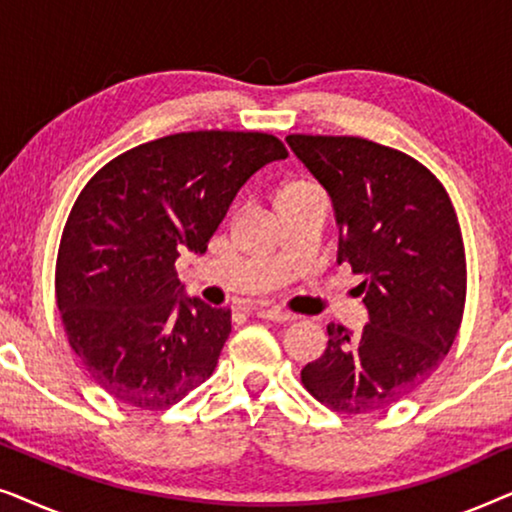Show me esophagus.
Here are the masks:
<instances>
[{
	"mask_svg": "<svg viewBox=\"0 0 512 512\" xmlns=\"http://www.w3.org/2000/svg\"><path fill=\"white\" fill-rule=\"evenodd\" d=\"M256 317L268 319V321H277V324H289V321L296 319L291 312H284V310H279V307H270V305L256 307Z\"/></svg>",
	"mask_w": 512,
	"mask_h": 512,
	"instance_id": "obj_1",
	"label": "esophagus"
}]
</instances>
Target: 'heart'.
Wrapping results in <instances>:
<instances>
[{"instance_id": "b5f03b06", "label": "heart", "mask_w": 512, "mask_h": 512, "mask_svg": "<svg viewBox=\"0 0 512 512\" xmlns=\"http://www.w3.org/2000/svg\"><path fill=\"white\" fill-rule=\"evenodd\" d=\"M317 191H319V188L310 184V181H303V179L286 181V184L279 188V193H277V205H284V202L303 198V195H310V193H317Z\"/></svg>"}]
</instances>
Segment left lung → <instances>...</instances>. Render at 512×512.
Wrapping results in <instances>:
<instances>
[{"label": "left lung", "mask_w": 512, "mask_h": 512, "mask_svg": "<svg viewBox=\"0 0 512 512\" xmlns=\"http://www.w3.org/2000/svg\"><path fill=\"white\" fill-rule=\"evenodd\" d=\"M286 142L331 195L338 263L363 275L368 307L361 333L328 324V347L300 380L335 412L384 410L429 380L459 333L466 256L452 200L422 163L370 139Z\"/></svg>", "instance_id": "8db88e82"}]
</instances>
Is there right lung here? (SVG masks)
Wrapping results in <instances>:
<instances>
[{
  "instance_id": "1",
  "label": "right lung",
  "mask_w": 512,
  "mask_h": 512,
  "mask_svg": "<svg viewBox=\"0 0 512 512\" xmlns=\"http://www.w3.org/2000/svg\"><path fill=\"white\" fill-rule=\"evenodd\" d=\"M289 156L265 132L198 130L121 153L88 181L62 230L55 298L95 384L165 410L214 373L230 310L184 296L174 261L205 254L251 174Z\"/></svg>"
}]
</instances>
